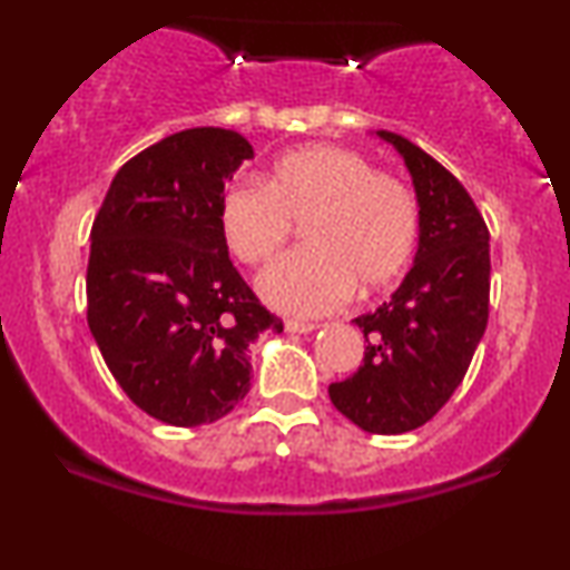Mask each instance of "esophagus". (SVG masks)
I'll use <instances>...</instances> for the list:
<instances>
[{"mask_svg":"<svg viewBox=\"0 0 570 570\" xmlns=\"http://www.w3.org/2000/svg\"><path fill=\"white\" fill-rule=\"evenodd\" d=\"M285 330L291 334H308L316 330V324H308V322H285Z\"/></svg>","mask_w":570,"mask_h":570,"instance_id":"obj_1","label":"esophagus"}]
</instances>
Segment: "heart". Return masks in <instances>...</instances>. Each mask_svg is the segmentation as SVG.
<instances>
[{"label": "heart", "mask_w": 570, "mask_h": 570, "mask_svg": "<svg viewBox=\"0 0 570 570\" xmlns=\"http://www.w3.org/2000/svg\"><path fill=\"white\" fill-rule=\"evenodd\" d=\"M217 220L244 264L272 259L293 220H306V248L264 269L259 293L283 314L322 316L340 308L355 285L368 293L400 275L415 248L417 202L361 153L306 145L279 155L262 184H233Z\"/></svg>", "instance_id": "obj_1"}]
</instances>
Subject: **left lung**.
Here are the masks:
<instances>
[{
    "label": "left lung",
    "mask_w": 570,
    "mask_h": 570,
    "mask_svg": "<svg viewBox=\"0 0 570 570\" xmlns=\"http://www.w3.org/2000/svg\"><path fill=\"white\" fill-rule=\"evenodd\" d=\"M402 155L417 197V252L384 306L355 318L363 365L330 386L357 428L400 435L428 423L462 384L488 326L490 233L462 184L425 150L376 131Z\"/></svg>",
    "instance_id": "left-lung-1"
}]
</instances>
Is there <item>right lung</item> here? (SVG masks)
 Returning <instances> with one entry per match:
<instances>
[{
  "label": "right lung",
  "mask_w": 570,
  "mask_h": 570,
  "mask_svg": "<svg viewBox=\"0 0 570 570\" xmlns=\"http://www.w3.org/2000/svg\"><path fill=\"white\" fill-rule=\"evenodd\" d=\"M254 158L238 131H176L124 163L90 230L88 326L147 415L197 428L252 389V345L283 322L228 256L217 209Z\"/></svg>",
  "instance_id": "obj_1"
}]
</instances>
